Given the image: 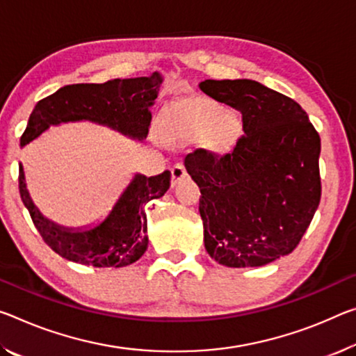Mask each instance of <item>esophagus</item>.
Wrapping results in <instances>:
<instances>
[{
    "label": "esophagus",
    "instance_id": "obj_1",
    "mask_svg": "<svg viewBox=\"0 0 356 356\" xmlns=\"http://www.w3.org/2000/svg\"><path fill=\"white\" fill-rule=\"evenodd\" d=\"M171 172H172V185L179 184L180 180L187 176V171H185V166L182 165V163H177V165H174L172 169H171Z\"/></svg>",
    "mask_w": 356,
    "mask_h": 356
}]
</instances>
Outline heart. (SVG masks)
Returning <instances> with one entry per match:
<instances>
[{
	"label": "heart",
	"mask_w": 356,
	"mask_h": 356,
	"mask_svg": "<svg viewBox=\"0 0 356 356\" xmlns=\"http://www.w3.org/2000/svg\"><path fill=\"white\" fill-rule=\"evenodd\" d=\"M239 117L222 111L207 98H191L171 106L165 117L169 138H198L212 152H227L241 134Z\"/></svg>",
	"instance_id": "b5f03b06"
}]
</instances>
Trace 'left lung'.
<instances>
[{
	"label": "left lung",
	"instance_id": "left-lung-1",
	"mask_svg": "<svg viewBox=\"0 0 356 356\" xmlns=\"http://www.w3.org/2000/svg\"><path fill=\"white\" fill-rule=\"evenodd\" d=\"M200 88L242 114L229 154L196 149L185 169L201 190L204 247L228 268H258L296 249L317 211L320 136L302 107L250 79Z\"/></svg>",
	"mask_w": 356,
	"mask_h": 356
}]
</instances>
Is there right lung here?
<instances>
[{"instance_id":"add662e5","label":"right lung","mask_w":356,"mask_h":356,"mask_svg":"<svg viewBox=\"0 0 356 356\" xmlns=\"http://www.w3.org/2000/svg\"><path fill=\"white\" fill-rule=\"evenodd\" d=\"M163 83L160 72L149 77L114 79L104 83H76L56 90L33 109L20 145L25 147L50 127L67 122H93L136 140L149 134L150 107ZM171 185V172L147 177L134 174L112 211L95 227L67 228L44 217L28 193L19 165V188L39 234L60 257L95 268H123L144 255L149 245L145 204L161 198Z\"/></svg>"}]
</instances>
